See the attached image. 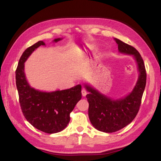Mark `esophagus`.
Returning <instances> with one entry per match:
<instances>
[{
	"label": "esophagus",
	"instance_id": "obj_1",
	"mask_svg": "<svg viewBox=\"0 0 161 161\" xmlns=\"http://www.w3.org/2000/svg\"><path fill=\"white\" fill-rule=\"evenodd\" d=\"M86 94H87V92L86 91H85L84 89L81 90V95H82V96L85 97L86 95Z\"/></svg>",
	"mask_w": 161,
	"mask_h": 161
}]
</instances>
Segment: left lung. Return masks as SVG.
Instances as JSON below:
<instances>
[{"instance_id": "obj_1", "label": "left lung", "mask_w": 161, "mask_h": 161, "mask_svg": "<svg viewBox=\"0 0 161 161\" xmlns=\"http://www.w3.org/2000/svg\"><path fill=\"white\" fill-rule=\"evenodd\" d=\"M119 53L133 55L138 64L139 77L131 93L119 100H112L101 94L91 86L85 84L89 92L86 95L88 117L94 127L100 131L113 133L118 131L130 124L136 118L141 107L144 92L147 73L144 61L135 47L115 38Z\"/></svg>"}]
</instances>
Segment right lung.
Listing matches in <instances>:
<instances>
[{"instance_id":"1","label":"right lung","mask_w":161,"mask_h":161,"mask_svg":"<svg viewBox=\"0 0 161 161\" xmlns=\"http://www.w3.org/2000/svg\"><path fill=\"white\" fill-rule=\"evenodd\" d=\"M61 39H56L57 42ZM40 46V41L28 47L20 57L16 70V84L23 115L34 127L47 133L62 131L70 122V114L81 98V86L78 84L69 89L42 92L30 86L24 73V63Z\"/></svg>"}]
</instances>
